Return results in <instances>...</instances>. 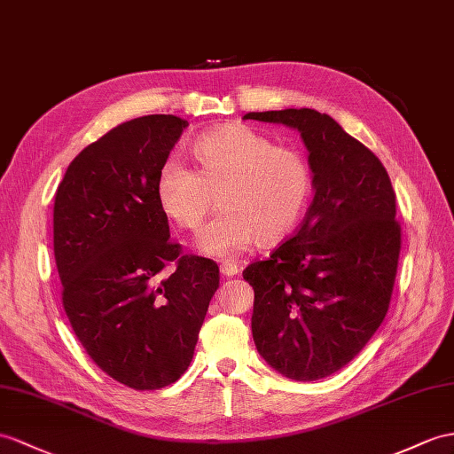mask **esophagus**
<instances>
[{
	"label": "esophagus",
	"mask_w": 454,
	"mask_h": 454,
	"mask_svg": "<svg viewBox=\"0 0 454 454\" xmlns=\"http://www.w3.org/2000/svg\"><path fill=\"white\" fill-rule=\"evenodd\" d=\"M219 271L221 275H225V278H235V275H239L240 268L237 263H231V262H223L219 265Z\"/></svg>",
	"instance_id": "esophagus-1"
}]
</instances>
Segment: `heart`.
I'll list each match as a JSON object with an SVG mask.
<instances>
[{"label":"heart","instance_id":"obj_1","mask_svg":"<svg viewBox=\"0 0 454 454\" xmlns=\"http://www.w3.org/2000/svg\"><path fill=\"white\" fill-rule=\"evenodd\" d=\"M194 169L168 160L158 173L156 198L176 225L198 231L217 206L221 212L198 239L214 258H235L254 242L275 245L289 237L312 196V168L301 152L279 148L247 125H223L192 146Z\"/></svg>","mask_w":454,"mask_h":454}]
</instances>
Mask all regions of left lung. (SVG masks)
I'll use <instances>...</instances> for the list:
<instances>
[{
    "label": "left lung",
    "instance_id": "left-lung-1",
    "mask_svg": "<svg viewBox=\"0 0 454 454\" xmlns=\"http://www.w3.org/2000/svg\"><path fill=\"white\" fill-rule=\"evenodd\" d=\"M245 119L296 129L312 168L314 202L296 233L242 271L254 289L260 356L294 381L345 368L389 308L401 225L383 163L316 109L252 112Z\"/></svg>",
    "mask_w": 454,
    "mask_h": 454
}]
</instances>
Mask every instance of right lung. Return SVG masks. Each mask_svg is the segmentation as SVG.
Instances as JSON below:
<instances>
[{
  "instance_id": "right-lung-1",
  "label": "right lung",
  "mask_w": 454,
  "mask_h": 454,
  "mask_svg": "<svg viewBox=\"0 0 454 454\" xmlns=\"http://www.w3.org/2000/svg\"><path fill=\"white\" fill-rule=\"evenodd\" d=\"M189 127L144 115L86 146L53 204V254L76 339L109 378L137 391L175 383L189 368L217 263L181 256L169 240L156 179ZM169 261L176 270L160 278Z\"/></svg>"
}]
</instances>
